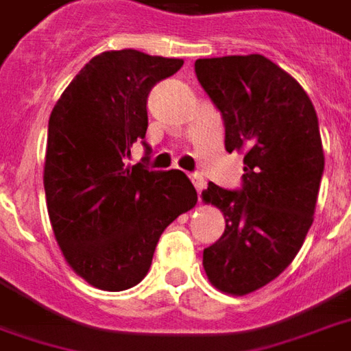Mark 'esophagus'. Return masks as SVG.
<instances>
[{
  "label": "esophagus",
  "mask_w": 351,
  "mask_h": 351,
  "mask_svg": "<svg viewBox=\"0 0 351 351\" xmlns=\"http://www.w3.org/2000/svg\"><path fill=\"white\" fill-rule=\"evenodd\" d=\"M192 182H193V186H195V190H197L199 193L203 192V190H205V186H207L205 178H203L201 175H192Z\"/></svg>",
  "instance_id": "1"
}]
</instances>
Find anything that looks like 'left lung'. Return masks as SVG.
<instances>
[{
  "instance_id": "left-lung-1",
  "label": "left lung",
  "mask_w": 351,
  "mask_h": 351,
  "mask_svg": "<svg viewBox=\"0 0 351 351\" xmlns=\"http://www.w3.org/2000/svg\"><path fill=\"white\" fill-rule=\"evenodd\" d=\"M224 121L228 152H243L241 188L209 182L203 199L224 213V234L203 251L222 293L247 295L293 262L313 222L325 171L319 121L295 77L262 55L195 60Z\"/></svg>"
}]
</instances>
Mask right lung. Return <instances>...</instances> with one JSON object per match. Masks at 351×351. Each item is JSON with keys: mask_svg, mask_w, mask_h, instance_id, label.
Wrapping results in <instances>:
<instances>
[{"mask_svg": "<svg viewBox=\"0 0 351 351\" xmlns=\"http://www.w3.org/2000/svg\"><path fill=\"white\" fill-rule=\"evenodd\" d=\"M180 58L134 49L90 58L51 112L45 197L51 226L72 269L102 291H125L150 269L163 230L190 210L197 192L182 171L129 165L146 142L152 87L182 68Z\"/></svg>", "mask_w": 351, "mask_h": 351, "instance_id": "obj_1", "label": "right lung"}]
</instances>
